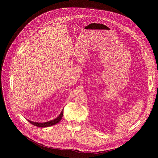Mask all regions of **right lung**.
I'll use <instances>...</instances> for the list:
<instances>
[{"label":"right lung","mask_w":158,"mask_h":158,"mask_svg":"<svg viewBox=\"0 0 158 158\" xmlns=\"http://www.w3.org/2000/svg\"><path fill=\"white\" fill-rule=\"evenodd\" d=\"M63 112H64V109L62 110L60 114H59V116L58 117H57L56 119L48 121V122H44V123H36V122H33L31 121L29 119H27V121L31 123L32 124H33L34 126H37V127H49V126H51L53 125H55L56 124H57L62 119V116H63Z\"/></svg>","instance_id":"add662e5"}]
</instances>
